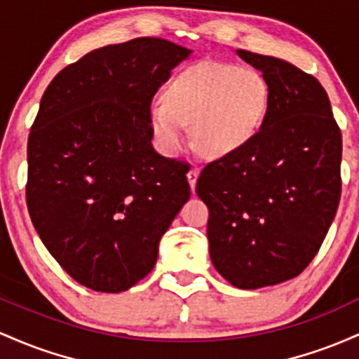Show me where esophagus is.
Segmentation results:
<instances>
[{
  "label": "esophagus",
  "mask_w": 359,
  "mask_h": 359,
  "mask_svg": "<svg viewBox=\"0 0 359 359\" xmlns=\"http://www.w3.org/2000/svg\"><path fill=\"white\" fill-rule=\"evenodd\" d=\"M187 178H188V183H190V188H191V191L195 193V188H196V180H198V169L191 168L190 171H188Z\"/></svg>",
  "instance_id": "esophagus-1"
}]
</instances>
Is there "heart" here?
<instances>
[{"instance_id":"heart-1","label":"heart","mask_w":359,"mask_h":359,"mask_svg":"<svg viewBox=\"0 0 359 359\" xmlns=\"http://www.w3.org/2000/svg\"><path fill=\"white\" fill-rule=\"evenodd\" d=\"M269 86L261 72L205 60L181 71L166 98L149 110L158 146L178 154L193 127L195 146L207 158H224L248 146L264 122Z\"/></svg>"}]
</instances>
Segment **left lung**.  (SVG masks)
Listing matches in <instances>:
<instances>
[{
  "label": "left lung",
  "mask_w": 359,
  "mask_h": 359,
  "mask_svg": "<svg viewBox=\"0 0 359 359\" xmlns=\"http://www.w3.org/2000/svg\"><path fill=\"white\" fill-rule=\"evenodd\" d=\"M269 86L248 146L207 164L196 193L208 207L210 259L243 290L299 276L320 249L341 198L342 137L327 93L283 59L237 49Z\"/></svg>",
  "instance_id": "left-lung-1"
}]
</instances>
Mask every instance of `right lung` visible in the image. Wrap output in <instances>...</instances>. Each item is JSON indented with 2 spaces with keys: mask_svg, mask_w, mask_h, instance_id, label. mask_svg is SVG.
Returning <instances> with one entry per match:
<instances>
[{
  "mask_svg": "<svg viewBox=\"0 0 359 359\" xmlns=\"http://www.w3.org/2000/svg\"><path fill=\"white\" fill-rule=\"evenodd\" d=\"M191 50L156 37L91 50L52 79L28 135L27 207L67 275L103 293L151 273L190 198L188 169L158 154L149 110Z\"/></svg>",
  "mask_w": 359,
  "mask_h": 359,
  "instance_id": "1",
  "label": "right lung"
}]
</instances>
